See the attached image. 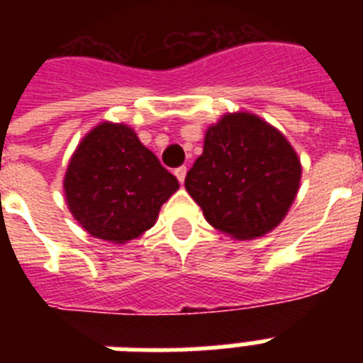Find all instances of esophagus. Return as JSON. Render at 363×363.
I'll list each match as a JSON object with an SVG mask.
<instances>
[{
  "mask_svg": "<svg viewBox=\"0 0 363 363\" xmlns=\"http://www.w3.org/2000/svg\"><path fill=\"white\" fill-rule=\"evenodd\" d=\"M175 177L179 179V182H184V179H186V165H181V167H177L175 169Z\"/></svg>",
  "mask_w": 363,
  "mask_h": 363,
  "instance_id": "esophagus-1",
  "label": "esophagus"
}]
</instances>
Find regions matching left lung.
Segmentation results:
<instances>
[{
    "label": "left lung",
    "mask_w": 363,
    "mask_h": 363,
    "mask_svg": "<svg viewBox=\"0 0 363 363\" xmlns=\"http://www.w3.org/2000/svg\"><path fill=\"white\" fill-rule=\"evenodd\" d=\"M299 181L301 162L286 137L258 115L238 111L207 128L203 154L184 186L211 226L242 241L284 220Z\"/></svg>",
    "instance_id": "8db88e82"
}]
</instances>
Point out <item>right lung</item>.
I'll list each match as a JSON object with an SVG mask.
<instances>
[{"mask_svg":"<svg viewBox=\"0 0 363 363\" xmlns=\"http://www.w3.org/2000/svg\"><path fill=\"white\" fill-rule=\"evenodd\" d=\"M179 181L133 131L101 122L82 137L64 177L71 215L92 238L124 245L158 220Z\"/></svg>","mask_w":363,"mask_h":363,"instance_id":"add662e5","label":"right lung"}]
</instances>
